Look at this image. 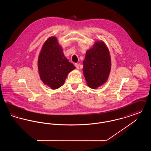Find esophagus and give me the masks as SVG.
Listing matches in <instances>:
<instances>
[{
	"instance_id": "1",
	"label": "esophagus",
	"mask_w": 151,
	"mask_h": 151,
	"mask_svg": "<svg viewBox=\"0 0 151 151\" xmlns=\"http://www.w3.org/2000/svg\"><path fill=\"white\" fill-rule=\"evenodd\" d=\"M75 67H76V68H77V69H79V64H78V63H75Z\"/></svg>"
}]
</instances>
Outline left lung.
Masks as SVG:
<instances>
[{
  "label": "left lung",
  "mask_w": 151,
  "mask_h": 151,
  "mask_svg": "<svg viewBox=\"0 0 151 151\" xmlns=\"http://www.w3.org/2000/svg\"><path fill=\"white\" fill-rule=\"evenodd\" d=\"M109 51L104 42L97 41L86 52L83 61V73L87 85L97 89L108 80L111 70Z\"/></svg>",
  "instance_id": "obj_1"
}]
</instances>
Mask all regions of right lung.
I'll use <instances>...</instances> for the list:
<instances>
[{
  "label": "right lung",
  "mask_w": 151,
  "mask_h": 151,
  "mask_svg": "<svg viewBox=\"0 0 151 151\" xmlns=\"http://www.w3.org/2000/svg\"><path fill=\"white\" fill-rule=\"evenodd\" d=\"M38 68L43 83L57 89L63 85L68 73L75 67L65 57L57 38L52 36L43 44L38 57Z\"/></svg>",
  "instance_id": "right-lung-1"
}]
</instances>
